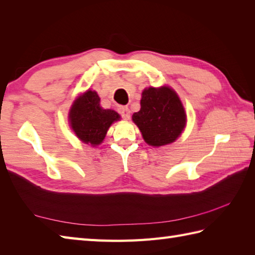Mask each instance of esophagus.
I'll return each instance as SVG.
<instances>
[{
    "mask_svg": "<svg viewBox=\"0 0 255 255\" xmlns=\"http://www.w3.org/2000/svg\"><path fill=\"white\" fill-rule=\"evenodd\" d=\"M118 111L124 119H129V117H130V111L127 106H121L118 108Z\"/></svg>",
    "mask_w": 255,
    "mask_h": 255,
    "instance_id": "34e87169",
    "label": "esophagus"
}]
</instances>
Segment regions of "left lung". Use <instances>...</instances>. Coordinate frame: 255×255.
<instances>
[{
  "mask_svg": "<svg viewBox=\"0 0 255 255\" xmlns=\"http://www.w3.org/2000/svg\"><path fill=\"white\" fill-rule=\"evenodd\" d=\"M141 108L132 115L144 141L160 147L175 141L185 127L186 114L178 96L169 86L142 92Z\"/></svg>",
  "mask_w": 255,
  "mask_h": 255,
  "instance_id": "left-lung-1",
  "label": "left lung"
}]
</instances>
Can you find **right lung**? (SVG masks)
Instances as JSON below:
<instances>
[{"instance_id":"obj_1","label":"right lung","mask_w":255,"mask_h":255,"mask_svg":"<svg viewBox=\"0 0 255 255\" xmlns=\"http://www.w3.org/2000/svg\"><path fill=\"white\" fill-rule=\"evenodd\" d=\"M119 114L103 110L95 91H88L74 101L70 111V124L78 138L83 142L97 145L105 138L111 125L119 121Z\"/></svg>"}]
</instances>
